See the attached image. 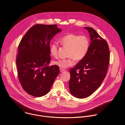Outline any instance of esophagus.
<instances>
[{
    "instance_id": "esophagus-1",
    "label": "esophagus",
    "mask_w": 125,
    "mask_h": 125,
    "mask_svg": "<svg viewBox=\"0 0 125 125\" xmlns=\"http://www.w3.org/2000/svg\"><path fill=\"white\" fill-rule=\"evenodd\" d=\"M65 71V69H62V68H60V71L61 72H63V71Z\"/></svg>"
}]
</instances>
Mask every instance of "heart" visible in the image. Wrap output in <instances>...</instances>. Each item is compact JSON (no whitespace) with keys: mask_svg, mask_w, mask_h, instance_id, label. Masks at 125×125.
Wrapping results in <instances>:
<instances>
[{"mask_svg":"<svg viewBox=\"0 0 125 125\" xmlns=\"http://www.w3.org/2000/svg\"><path fill=\"white\" fill-rule=\"evenodd\" d=\"M60 43L68 47L67 58L60 59L53 61V64L61 68H67L74 64V59L77 61L83 60L86 56L90 46V40L85 35L70 33L65 34L60 39ZM58 44L54 42L50 44L49 50L51 55L57 56Z\"/></svg>","mask_w":125,"mask_h":125,"instance_id":"heart-1","label":"heart"}]
</instances>
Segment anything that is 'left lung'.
<instances>
[{
  "label": "left lung",
  "mask_w": 125,
  "mask_h": 125,
  "mask_svg": "<svg viewBox=\"0 0 125 125\" xmlns=\"http://www.w3.org/2000/svg\"><path fill=\"white\" fill-rule=\"evenodd\" d=\"M91 41L85 57L70 71L69 86L71 94L79 98L92 95L106 77L110 61L108 45L93 28L84 27Z\"/></svg>",
  "instance_id": "obj_1"
}]
</instances>
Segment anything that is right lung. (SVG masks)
<instances>
[{
	"instance_id": "1",
	"label": "right lung",
	"mask_w": 125,
	"mask_h": 125,
	"mask_svg": "<svg viewBox=\"0 0 125 125\" xmlns=\"http://www.w3.org/2000/svg\"><path fill=\"white\" fill-rule=\"evenodd\" d=\"M61 31L56 25L36 24L28 31L19 44L18 75L24 90L30 95L46 94L60 73L58 66H49V64L50 41Z\"/></svg>"
}]
</instances>
